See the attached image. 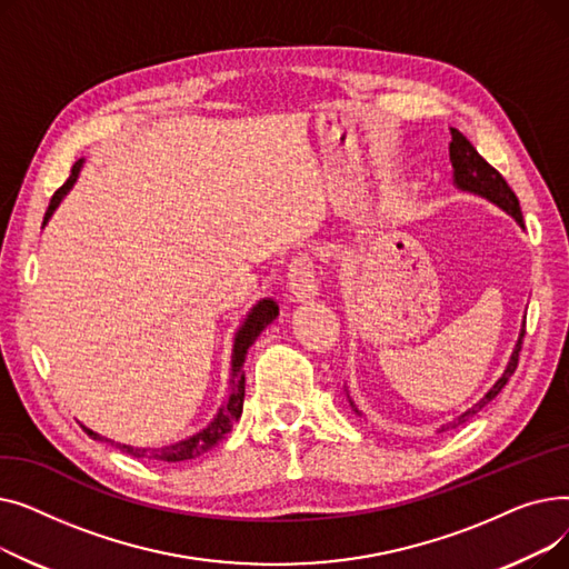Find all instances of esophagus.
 I'll return each instance as SVG.
<instances>
[{"label": "esophagus", "mask_w": 569, "mask_h": 569, "mask_svg": "<svg viewBox=\"0 0 569 569\" xmlns=\"http://www.w3.org/2000/svg\"><path fill=\"white\" fill-rule=\"evenodd\" d=\"M288 290H290L295 302H307V300H313V297L318 295L316 267H313L309 256H297L290 262V269H288Z\"/></svg>", "instance_id": "1"}]
</instances>
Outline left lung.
<instances>
[{"instance_id": "obj_1", "label": "left lung", "mask_w": 569, "mask_h": 569, "mask_svg": "<svg viewBox=\"0 0 569 569\" xmlns=\"http://www.w3.org/2000/svg\"><path fill=\"white\" fill-rule=\"evenodd\" d=\"M450 161H452V168H455V187H457L459 191H466V193H472V196H480V198L493 202L496 207H500L502 212L510 214V217L523 228L521 207H519V198L515 196V191H512L510 187H507L502 174H500L496 168H491L480 154H477V149L470 144V140H468L461 131H457V129H452ZM523 335H526V320H523V327H521V332H519L517 346H515V350H512V355H510V362H507L505 371H502L500 378L493 382L491 390H489L480 401L472 403L466 412H461L459 417H455L452 422L442 425V427L438 429V433H440V431H447V429H457L459 425L468 422L470 417H475L489 401H493V399L498 397V392L507 385V380H510L512 373L517 371L519 352H521V343H523ZM346 395H348V390H346ZM348 403H350V408H352L357 415H362V410L355 406V401L350 399V395H348Z\"/></svg>"}]
</instances>
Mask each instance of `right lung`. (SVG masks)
Listing matches in <instances>:
<instances>
[{"instance_id": "add662e5", "label": "right lung", "mask_w": 569, "mask_h": 569, "mask_svg": "<svg viewBox=\"0 0 569 569\" xmlns=\"http://www.w3.org/2000/svg\"><path fill=\"white\" fill-rule=\"evenodd\" d=\"M84 159L76 161L73 163V170H71V177L64 182V187L59 189L50 204H48V212H46V219H43V226L50 221V217L54 214V209L59 207V202L64 200V196L73 189L76 179L80 174V168H82ZM279 316V305L272 300V297H264V300H260L258 305H253V309L247 313L244 322L237 327L234 332V341H232V360H230V387H228V397L223 401V406L217 410L214 420L209 422L204 429H200L198 433L184 438V440H177V442H170V445H163V447H133V445H124V442H114L110 438H103L99 436L97 431L92 429H84V433L89 438L94 440H103V442H110L114 445L119 452L124 455H131L136 459H152V461H159V463H179V461H189V459H196L204 452L212 450L214 445H219L230 431H232V425L242 417V408H244V362H247V352L249 348L256 343V339L262 335L264 327L269 322H274Z\"/></svg>"}]
</instances>
